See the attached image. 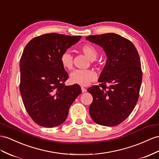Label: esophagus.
Wrapping results in <instances>:
<instances>
[{"instance_id": "34e87169", "label": "esophagus", "mask_w": 159, "mask_h": 159, "mask_svg": "<svg viewBox=\"0 0 159 159\" xmlns=\"http://www.w3.org/2000/svg\"><path fill=\"white\" fill-rule=\"evenodd\" d=\"M81 90H82L83 93H85V92L87 91V89H85V88H84V87H81Z\"/></svg>"}]
</instances>
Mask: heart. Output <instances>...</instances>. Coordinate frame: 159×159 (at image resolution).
Wrapping results in <instances>:
<instances>
[{
  "mask_svg": "<svg viewBox=\"0 0 159 159\" xmlns=\"http://www.w3.org/2000/svg\"><path fill=\"white\" fill-rule=\"evenodd\" d=\"M80 50L87 58L93 61L97 57V51L94 46L91 43H84L80 48ZM60 60L62 66L66 69L70 70L72 68L73 60L71 53L66 50L61 54ZM96 73L91 70H76L73 71L70 76V82L73 84L87 86L92 81L96 79Z\"/></svg>",
  "mask_w": 159,
  "mask_h": 159,
  "instance_id": "1",
  "label": "heart"
}]
</instances>
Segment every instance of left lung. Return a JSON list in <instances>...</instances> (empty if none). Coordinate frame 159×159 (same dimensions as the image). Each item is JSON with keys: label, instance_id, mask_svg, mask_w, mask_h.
Segmentation results:
<instances>
[{"label": "left lung", "instance_id": "left-lung-1", "mask_svg": "<svg viewBox=\"0 0 159 159\" xmlns=\"http://www.w3.org/2000/svg\"><path fill=\"white\" fill-rule=\"evenodd\" d=\"M86 39L102 47L107 61L98 81L87 89L93 96L89 113L105 126L121 124L136 105L142 79L140 59L134 45L116 34L91 35Z\"/></svg>", "mask_w": 159, "mask_h": 159}]
</instances>
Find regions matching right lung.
<instances>
[{"label": "right lung", "instance_id": "right-lung-1", "mask_svg": "<svg viewBox=\"0 0 159 159\" xmlns=\"http://www.w3.org/2000/svg\"><path fill=\"white\" fill-rule=\"evenodd\" d=\"M81 36L47 34L32 39L20 60V93L28 114L46 128L62 124L69 108L81 93L79 84L66 86L68 75L60 56Z\"/></svg>", "mask_w": 159, "mask_h": 159}]
</instances>
